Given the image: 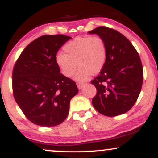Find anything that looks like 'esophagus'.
<instances>
[{
	"label": "esophagus",
	"instance_id": "esophagus-1",
	"mask_svg": "<svg viewBox=\"0 0 158 158\" xmlns=\"http://www.w3.org/2000/svg\"><path fill=\"white\" fill-rule=\"evenodd\" d=\"M77 85V87H78V88H79V89H81V88H83V86L85 85V83L80 82V81H78Z\"/></svg>",
	"mask_w": 158,
	"mask_h": 158
}]
</instances>
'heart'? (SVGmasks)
Wrapping results in <instances>:
<instances>
[{"label":"heart","instance_id":"heart-1","mask_svg":"<svg viewBox=\"0 0 158 158\" xmlns=\"http://www.w3.org/2000/svg\"><path fill=\"white\" fill-rule=\"evenodd\" d=\"M64 53L57 54L56 61L65 77L73 75L79 67L76 77L84 81L90 75L101 71L107 59V46L99 36H78L63 47Z\"/></svg>","mask_w":158,"mask_h":158}]
</instances>
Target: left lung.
I'll list each match as a JSON object with an SVG mask.
<instances>
[{
	"label": "left lung",
	"mask_w": 158,
	"mask_h": 158,
	"mask_svg": "<svg viewBox=\"0 0 158 158\" xmlns=\"http://www.w3.org/2000/svg\"><path fill=\"white\" fill-rule=\"evenodd\" d=\"M88 33L102 38L108 52L106 64L91 81L97 88L92 104L107 117L126 113L135 104L143 85V70L138 52L129 40L114 29L99 27Z\"/></svg>",
	"instance_id": "8db88e82"
}]
</instances>
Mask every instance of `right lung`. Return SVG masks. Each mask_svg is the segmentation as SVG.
Wrapping results in <instances>:
<instances>
[{
  "label": "right lung",
  "mask_w": 158,
  "mask_h": 158,
  "mask_svg": "<svg viewBox=\"0 0 158 158\" xmlns=\"http://www.w3.org/2000/svg\"><path fill=\"white\" fill-rule=\"evenodd\" d=\"M70 39L64 35L38 38L23 50L13 68L14 98L27 118L38 126L61 124L68 115L70 99L79 91L56 61L58 50Z\"/></svg>",
  "instance_id": "obj_1"
}]
</instances>
